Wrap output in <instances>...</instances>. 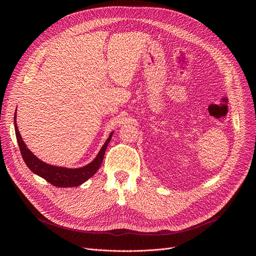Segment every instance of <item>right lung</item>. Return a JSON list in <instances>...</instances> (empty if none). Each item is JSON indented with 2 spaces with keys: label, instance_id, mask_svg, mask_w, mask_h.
I'll return each instance as SVG.
<instances>
[{
  "label": "right lung",
  "instance_id": "1",
  "mask_svg": "<svg viewBox=\"0 0 256 256\" xmlns=\"http://www.w3.org/2000/svg\"><path fill=\"white\" fill-rule=\"evenodd\" d=\"M14 126L17 142L20 148V152L22 158L27 165V167L36 175H38L46 179L50 184L56 188H74L79 186L85 181H87L90 177H92L97 170L99 169L100 165L102 164L103 157L108 146V142H110L114 132L109 134L108 138L106 140L105 144L102 146L101 150L99 151L96 158L89 163L88 165L81 167V168H66V167H58L44 163V161L40 160L32 152L26 147L25 142L22 140V136L18 130V126L16 124V114L14 116Z\"/></svg>",
  "mask_w": 256,
  "mask_h": 256
}]
</instances>
